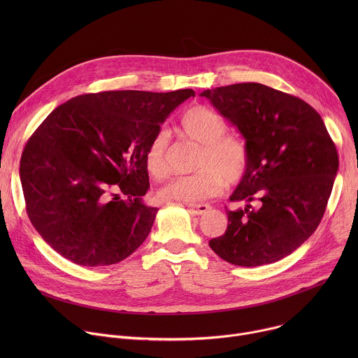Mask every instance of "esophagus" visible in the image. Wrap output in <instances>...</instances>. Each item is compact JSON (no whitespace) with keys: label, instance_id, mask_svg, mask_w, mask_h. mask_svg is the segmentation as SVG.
I'll return each instance as SVG.
<instances>
[{"label":"esophagus","instance_id":"1","mask_svg":"<svg viewBox=\"0 0 358 358\" xmlns=\"http://www.w3.org/2000/svg\"><path fill=\"white\" fill-rule=\"evenodd\" d=\"M187 208L194 215H202L206 214L211 207L208 203H187Z\"/></svg>","mask_w":358,"mask_h":358}]
</instances>
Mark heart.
I'll return each mask as SVG.
<instances>
[{"mask_svg": "<svg viewBox=\"0 0 358 358\" xmlns=\"http://www.w3.org/2000/svg\"><path fill=\"white\" fill-rule=\"evenodd\" d=\"M227 122L207 106L187 109L178 122L180 136L199 145L194 174L177 177L164 185L160 196L170 202H199L220 194L225 185L238 184L249 167V151L243 138L225 134ZM169 134L160 130L145 148L148 174L163 180L169 176Z\"/></svg>", "mask_w": 358, "mask_h": 358, "instance_id": "heart-1", "label": "heart"}]
</instances>
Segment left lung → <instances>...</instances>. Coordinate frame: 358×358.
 Segmentation results:
<instances>
[{
    "mask_svg": "<svg viewBox=\"0 0 358 358\" xmlns=\"http://www.w3.org/2000/svg\"><path fill=\"white\" fill-rule=\"evenodd\" d=\"M201 96L238 127L249 167L229 196L228 228L210 241L224 261L261 266L283 259L319 227L338 170L336 145L304 100L261 83H236ZM257 202V207L251 206Z\"/></svg>",
    "mask_w": 358,
    "mask_h": 358,
    "instance_id": "1",
    "label": "left lung"
}]
</instances>
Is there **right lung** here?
<instances>
[{"instance_id":"1","label":"right lung","mask_w":358,"mask_h":358,"mask_svg":"<svg viewBox=\"0 0 358 358\" xmlns=\"http://www.w3.org/2000/svg\"><path fill=\"white\" fill-rule=\"evenodd\" d=\"M194 94L87 93L41 123L22 151L20 177L29 221L50 248L97 268L126 259L144 242L159 211L143 202L150 188L145 148Z\"/></svg>"}]
</instances>
